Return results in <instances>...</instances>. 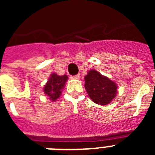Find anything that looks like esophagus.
<instances>
[{"instance_id":"1","label":"esophagus","mask_w":155,"mask_h":155,"mask_svg":"<svg viewBox=\"0 0 155 155\" xmlns=\"http://www.w3.org/2000/svg\"><path fill=\"white\" fill-rule=\"evenodd\" d=\"M80 77H81L80 74H78L74 75V76L73 78H75V79H79V78H80Z\"/></svg>"}]
</instances>
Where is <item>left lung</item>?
I'll return each instance as SVG.
<instances>
[{
    "label": "left lung",
    "instance_id": "8db88e82",
    "mask_svg": "<svg viewBox=\"0 0 155 155\" xmlns=\"http://www.w3.org/2000/svg\"><path fill=\"white\" fill-rule=\"evenodd\" d=\"M84 87L87 94L94 103L108 105L116 97L117 85L107 77L91 70L84 77Z\"/></svg>",
    "mask_w": 155,
    "mask_h": 155
}]
</instances>
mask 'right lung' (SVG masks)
Returning a JSON list of instances; mask_svg holds the SVG:
<instances>
[{"instance_id":"add662e5","label":"right lung","mask_w":155,"mask_h":155,"mask_svg":"<svg viewBox=\"0 0 155 155\" xmlns=\"http://www.w3.org/2000/svg\"><path fill=\"white\" fill-rule=\"evenodd\" d=\"M68 79V77L67 75L59 76L55 73L50 75L47 83L44 86L43 91L46 95L50 97V99L52 100V102L56 101L60 97Z\"/></svg>"}]
</instances>
